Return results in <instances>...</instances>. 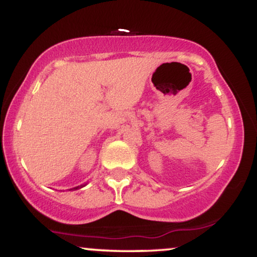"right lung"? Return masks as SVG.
I'll list each match as a JSON object with an SVG mask.
<instances>
[{"label": "right lung", "instance_id": "right-lung-1", "mask_svg": "<svg viewBox=\"0 0 257 257\" xmlns=\"http://www.w3.org/2000/svg\"><path fill=\"white\" fill-rule=\"evenodd\" d=\"M85 185H81V186H77V187H73V188H71V190H78V188H82V187H84Z\"/></svg>", "mask_w": 257, "mask_h": 257}]
</instances>
